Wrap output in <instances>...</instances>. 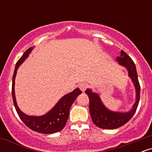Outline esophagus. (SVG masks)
Segmentation results:
<instances>
[{
    "label": "esophagus",
    "instance_id": "1",
    "mask_svg": "<svg viewBox=\"0 0 152 152\" xmlns=\"http://www.w3.org/2000/svg\"><path fill=\"white\" fill-rule=\"evenodd\" d=\"M88 87V84L87 83H85V82H82V83H81L79 84V88L82 91H84Z\"/></svg>",
    "mask_w": 152,
    "mask_h": 152
}]
</instances>
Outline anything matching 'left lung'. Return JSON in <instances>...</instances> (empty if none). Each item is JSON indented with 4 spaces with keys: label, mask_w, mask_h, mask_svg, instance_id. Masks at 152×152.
<instances>
[{
    "label": "left lung",
    "mask_w": 152,
    "mask_h": 152,
    "mask_svg": "<svg viewBox=\"0 0 152 152\" xmlns=\"http://www.w3.org/2000/svg\"><path fill=\"white\" fill-rule=\"evenodd\" d=\"M116 61L120 65L128 69L129 76L133 81L137 92L136 102L129 112H114L104 106L98 94L93 93L91 89L86 90L85 92L89 99V111L92 121L94 124L104 129H114L126 124L135 114L140 99V84L138 80L135 64L124 50H121V55L117 57Z\"/></svg>",
    "instance_id": "8db88e82"
}]
</instances>
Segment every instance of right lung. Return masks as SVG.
<instances>
[{
  "label": "right lung",
  "instance_id": "obj_1",
  "mask_svg": "<svg viewBox=\"0 0 152 152\" xmlns=\"http://www.w3.org/2000/svg\"><path fill=\"white\" fill-rule=\"evenodd\" d=\"M31 50H32V48H29L28 49L26 50L21 58L19 59L15 64L14 74L13 76V81H12V96H13V104H14L15 110H16L19 117L26 126L30 128L31 130L45 134L56 133V132L61 131L66 126V121L69 116L71 106L74 101L76 100V99L77 98L78 96L82 93V91L77 88L74 91L66 94L60 99L56 105L54 106L49 112L43 116H28V115L23 114L19 109L17 106L16 101H15L14 91L15 78L19 66L27 58Z\"/></svg>",
  "mask_w": 152,
  "mask_h": 152
}]
</instances>
